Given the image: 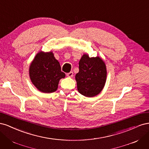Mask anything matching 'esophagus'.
Wrapping results in <instances>:
<instances>
[{"mask_svg":"<svg viewBox=\"0 0 149 149\" xmlns=\"http://www.w3.org/2000/svg\"><path fill=\"white\" fill-rule=\"evenodd\" d=\"M67 76H68V77H70V78L73 77V71H71V72H70V73H67Z\"/></svg>","mask_w":149,"mask_h":149,"instance_id":"esophagus-1","label":"esophagus"}]
</instances>
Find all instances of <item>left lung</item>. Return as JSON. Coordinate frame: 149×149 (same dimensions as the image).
<instances>
[{"label": "left lung", "instance_id": "1", "mask_svg": "<svg viewBox=\"0 0 149 149\" xmlns=\"http://www.w3.org/2000/svg\"><path fill=\"white\" fill-rule=\"evenodd\" d=\"M106 74L102 59L98 56L89 58L85 54L79 62V72L75 76L79 93L86 97L97 95L104 86Z\"/></svg>", "mask_w": 149, "mask_h": 149}]
</instances>
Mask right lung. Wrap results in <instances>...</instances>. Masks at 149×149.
Returning <instances> with one entry per match:
<instances>
[{"label":"right lung","instance_id":"add662e5","mask_svg":"<svg viewBox=\"0 0 149 149\" xmlns=\"http://www.w3.org/2000/svg\"><path fill=\"white\" fill-rule=\"evenodd\" d=\"M29 74L35 86L45 93L56 91L60 79L65 77L52 52L38 53L30 65Z\"/></svg>","mask_w":149,"mask_h":149}]
</instances>
